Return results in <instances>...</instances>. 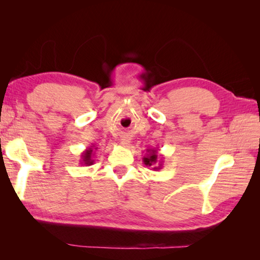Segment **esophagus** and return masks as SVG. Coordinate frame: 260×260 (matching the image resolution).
<instances>
[{
	"label": "esophagus",
	"mask_w": 260,
	"mask_h": 260,
	"mask_svg": "<svg viewBox=\"0 0 260 260\" xmlns=\"http://www.w3.org/2000/svg\"><path fill=\"white\" fill-rule=\"evenodd\" d=\"M128 143H129V141H128V140H122L121 142H120L121 146H124V147H127V146H128Z\"/></svg>",
	"instance_id": "34e87169"
}]
</instances>
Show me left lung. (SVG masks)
Returning a JSON list of instances; mask_svg holds the SVG:
<instances>
[{
  "mask_svg": "<svg viewBox=\"0 0 260 260\" xmlns=\"http://www.w3.org/2000/svg\"><path fill=\"white\" fill-rule=\"evenodd\" d=\"M158 150L157 149H147L146 156L143 157V162L147 166H153L152 170H160L162 166V159L158 158ZM156 164H158V167H155Z\"/></svg>",
  "mask_w": 260,
  "mask_h": 260,
  "instance_id": "1",
  "label": "left lung"
}]
</instances>
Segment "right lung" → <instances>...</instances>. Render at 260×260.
I'll list each match as a JSON object with an SVG mask.
<instances>
[{
	"instance_id": "obj_1",
	"label": "right lung",
	"mask_w": 260,
	"mask_h": 260,
	"mask_svg": "<svg viewBox=\"0 0 260 260\" xmlns=\"http://www.w3.org/2000/svg\"><path fill=\"white\" fill-rule=\"evenodd\" d=\"M95 150H98V148H95V146H90L88 147L85 151L81 153V164L89 166L93 165L94 162V155H95Z\"/></svg>"
}]
</instances>
